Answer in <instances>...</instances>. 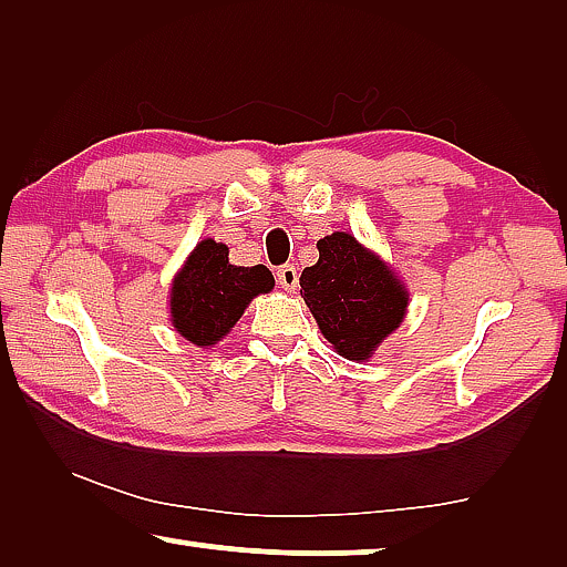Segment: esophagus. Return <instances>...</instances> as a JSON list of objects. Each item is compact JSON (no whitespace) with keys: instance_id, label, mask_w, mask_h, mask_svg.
<instances>
[{"instance_id":"1","label":"esophagus","mask_w":567,"mask_h":567,"mask_svg":"<svg viewBox=\"0 0 567 567\" xmlns=\"http://www.w3.org/2000/svg\"><path fill=\"white\" fill-rule=\"evenodd\" d=\"M278 276V286H281L284 291H296V286H299V271H296V266L286 264L276 271Z\"/></svg>"}]
</instances>
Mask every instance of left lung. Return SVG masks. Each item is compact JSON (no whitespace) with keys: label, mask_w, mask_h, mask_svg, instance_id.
<instances>
[{"label":"left lung","mask_w":567,"mask_h":567,"mask_svg":"<svg viewBox=\"0 0 567 567\" xmlns=\"http://www.w3.org/2000/svg\"><path fill=\"white\" fill-rule=\"evenodd\" d=\"M317 248L319 261L301 274V299L339 357L369 361L404 321L410 291L382 256L347 230L323 236Z\"/></svg>","instance_id":"left-lung-1"}]
</instances>
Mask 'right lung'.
<instances>
[{
    "label": "right lung",
    "mask_w": 567,
    "mask_h": 567,
    "mask_svg": "<svg viewBox=\"0 0 567 567\" xmlns=\"http://www.w3.org/2000/svg\"><path fill=\"white\" fill-rule=\"evenodd\" d=\"M266 266H234L228 246L213 238L198 240L171 284L173 329L200 349L216 347L244 317L248 303L274 291Z\"/></svg>",
    "instance_id": "obj_1"
}]
</instances>
